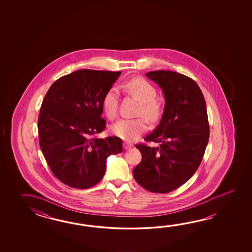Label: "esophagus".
<instances>
[{"instance_id": "34e87169", "label": "esophagus", "mask_w": 252, "mask_h": 252, "mask_svg": "<svg viewBox=\"0 0 252 252\" xmlns=\"http://www.w3.org/2000/svg\"><path fill=\"white\" fill-rule=\"evenodd\" d=\"M132 147H133V144H131V143H129V142H127V141L124 142V150H129V149H131Z\"/></svg>"}]
</instances>
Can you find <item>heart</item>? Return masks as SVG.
<instances>
[{
  "instance_id": "1",
  "label": "heart",
  "mask_w": 252,
  "mask_h": 252,
  "mask_svg": "<svg viewBox=\"0 0 252 252\" xmlns=\"http://www.w3.org/2000/svg\"><path fill=\"white\" fill-rule=\"evenodd\" d=\"M124 88L140 102L137 113L139 116H143L150 122H156L159 118L160 103L156 100L157 91L150 82L141 77H136L126 82ZM119 95L118 87L112 86L102 98V110L111 120L115 118L118 113ZM147 128L148 125L144 118L121 119L112 125L111 130L119 138L132 141L144 133Z\"/></svg>"
}]
</instances>
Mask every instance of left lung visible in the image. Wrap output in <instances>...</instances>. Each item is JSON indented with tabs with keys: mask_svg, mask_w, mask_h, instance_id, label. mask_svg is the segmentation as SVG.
I'll return each mask as SVG.
<instances>
[{
	"mask_svg": "<svg viewBox=\"0 0 252 252\" xmlns=\"http://www.w3.org/2000/svg\"><path fill=\"white\" fill-rule=\"evenodd\" d=\"M146 75L160 86L165 108L160 124L146 141L137 144L142 159L133 169L135 180L152 193H166L181 187L197 170L209 140L206 103L198 85L173 71H151Z\"/></svg>",
	"mask_w": 252,
	"mask_h": 252,
	"instance_id": "obj_1",
	"label": "left lung"
}]
</instances>
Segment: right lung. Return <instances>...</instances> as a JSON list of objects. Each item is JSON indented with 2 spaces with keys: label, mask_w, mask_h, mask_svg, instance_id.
Wrapping results in <instances>:
<instances>
[{
  "label": "right lung",
  "mask_w": 252,
  "mask_h": 252,
  "mask_svg": "<svg viewBox=\"0 0 252 252\" xmlns=\"http://www.w3.org/2000/svg\"><path fill=\"white\" fill-rule=\"evenodd\" d=\"M121 72L77 70L56 81L38 116L39 146L54 176L70 188L86 189L102 179L110 155L123 151L118 137L97 139L106 122L102 98Z\"/></svg>",
  "instance_id": "obj_1"
}]
</instances>
